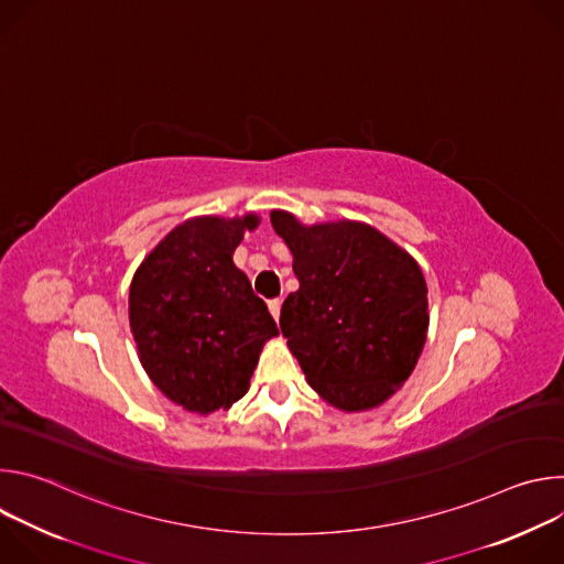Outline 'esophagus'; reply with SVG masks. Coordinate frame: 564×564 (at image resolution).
Masks as SVG:
<instances>
[{
    "instance_id": "1",
    "label": "esophagus",
    "mask_w": 564,
    "mask_h": 564,
    "mask_svg": "<svg viewBox=\"0 0 564 564\" xmlns=\"http://www.w3.org/2000/svg\"><path fill=\"white\" fill-rule=\"evenodd\" d=\"M281 299H272L268 305H270V312H272V316L279 321V316H281Z\"/></svg>"
}]
</instances>
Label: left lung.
Returning <instances> with one entry per match:
<instances>
[{
	"label": "left lung",
	"mask_w": 564,
	"mask_h": 564,
	"mask_svg": "<svg viewBox=\"0 0 564 564\" xmlns=\"http://www.w3.org/2000/svg\"><path fill=\"white\" fill-rule=\"evenodd\" d=\"M299 290L281 307V333L307 383L335 409L381 406L426 344L429 290L417 261L357 220L303 225L274 209Z\"/></svg>",
	"instance_id": "left-lung-1"
}]
</instances>
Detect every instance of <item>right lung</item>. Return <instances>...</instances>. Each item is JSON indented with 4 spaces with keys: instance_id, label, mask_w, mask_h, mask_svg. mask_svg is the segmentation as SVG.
I'll list each match as a JSON object with an SVG mask.
<instances>
[{
    "instance_id": "right-lung-1",
    "label": "right lung",
    "mask_w": 564,
    "mask_h": 564,
    "mask_svg": "<svg viewBox=\"0 0 564 564\" xmlns=\"http://www.w3.org/2000/svg\"><path fill=\"white\" fill-rule=\"evenodd\" d=\"M243 218L198 216L147 254L129 288V326L142 368L185 411H227L250 388L263 344L279 335L263 299L231 257Z\"/></svg>"
}]
</instances>
